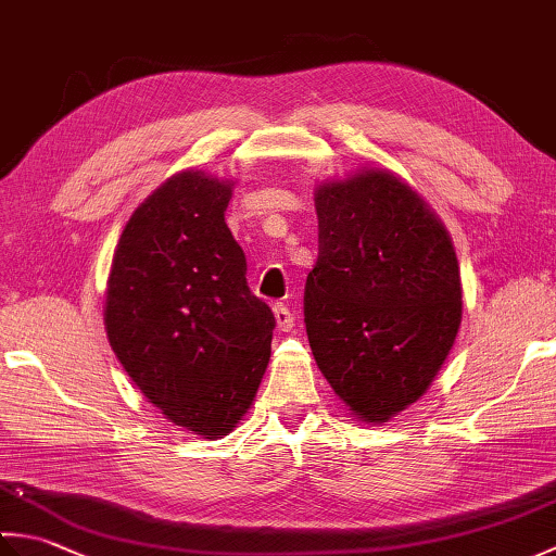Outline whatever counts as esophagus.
Listing matches in <instances>:
<instances>
[{"instance_id": "34e87169", "label": "esophagus", "mask_w": 556, "mask_h": 556, "mask_svg": "<svg viewBox=\"0 0 556 556\" xmlns=\"http://www.w3.org/2000/svg\"><path fill=\"white\" fill-rule=\"evenodd\" d=\"M275 320H277V327L281 329V332H289L293 323H296V317H293V313L287 308L285 303H277L275 305Z\"/></svg>"}]
</instances>
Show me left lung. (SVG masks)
<instances>
[{
	"mask_svg": "<svg viewBox=\"0 0 556 556\" xmlns=\"http://www.w3.org/2000/svg\"><path fill=\"white\" fill-rule=\"evenodd\" d=\"M320 248L305 279V329L327 382L353 416L387 422L425 394L460 325L452 239L392 172L315 191Z\"/></svg>",
	"mask_w": 556,
	"mask_h": 556,
	"instance_id": "1",
	"label": "left lung"
}]
</instances>
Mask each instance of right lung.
Instances as JSON below:
<instances>
[{"instance_id": "right-lung-1", "label": "right lung", "mask_w": 556, "mask_h": 556, "mask_svg": "<svg viewBox=\"0 0 556 556\" xmlns=\"http://www.w3.org/2000/svg\"><path fill=\"white\" fill-rule=\"evenodd\" d=\"M231 184L164 181L116 243L104 327L116 358L164 416L205 440L236 428L263 380L275 315L245 281L224 212Z\"/></svg>"}]
</instances>
